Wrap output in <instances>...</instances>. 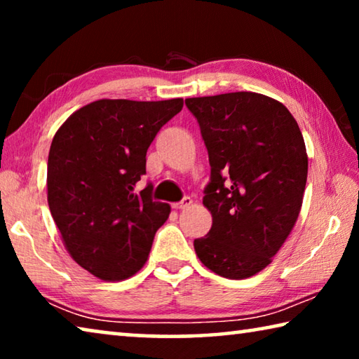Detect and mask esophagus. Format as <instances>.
Here are the masks:
<instances>
[{"instance_id":"34e87169","label":"esophagus","mask_w":359,"mask_h":359,"mask_svg":"<svg viewBox=\"0 0 359 359\" xmlns=\"http://www.w3.org/2000/svg\"><path fill=\"white\" fill-rule=\"evenodd\" d=\"M191 204H193V199H191V198H188V196H185L184 199H182L180 203H174V204H172V208H174V209H177V210H182V209L190 208Z\"/></svg>"}]
</instances>
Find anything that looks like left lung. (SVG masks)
<instances>
[{"label": "left lung", "instance_id": "left-lung-1", "mask_svg": "<svg viewBox=\"0 0 359 359\" xmlns=\"http://www.w3.org/2000/svg\"><path fill=\"white\" fill-rule=\"evenodd\" d=\"M209 151L203 198L212 228L194 252L215 274L242 280L280 250L299 217L307 151L296 120L280 101L253 92L185 100Z\"/></svg>", "mask_w": 359, "mask_h": 359}]
</instances>
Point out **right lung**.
I'll return each instance as SVG.
<instances>
[{
	"label": "right lung",
	"instance_id": "right-lung-1",
	"mask_svg": "<svg viewBox=\"0 0 359 359\" xmlns=\"http://www.w3.org/2000/svg\"><path fill=\"white\" fill-rule=\"evenodd\" d=\"M184 100H98L77 109L53 136L47 201L71 258L90 274L120 282L142 269L171 205L136 191L156 133Z\"/></svg>",
	"mask_w": 359,
	"mask_h": 359
}]
</instances>
